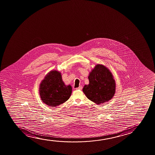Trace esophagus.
I'll return each mask as SVG.
<instances>
[{
    "instance_id": "obj_1",
    "label": "esophagus",
    "mask_w": 155,
    "mask_h": 155,
    "mask_svg": "<svg viewBox=\"0 0 155 155\" xmlns=\"http://www.w3.org/2000/svg\"><path fill=\"white\" fill-rule=\"evenodd\" d=\"M82 89V85H80L79 87L76 88V90H81Z\"/></svg>"
}]
</instances>
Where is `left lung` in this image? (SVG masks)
Instances as JSON below:
<instances>
[{
    "label": "left lung",
    "mask_w": 155,
    "mask_h": 155,
    "mask_svg": "<svg viewBox=\"0 0 155 155\" xmlns=\"http://www.w3.org/2000/svg\"><path fill=\"white\" fill-rule=\"evenodd\" d=\"M89 84L84 85L83 91L87 98L96 103L101 104L108 101L115 92V82L109 70L98 64L90 73Z\"/></svg>",
    "instance_id": "8db88e82"
}]
</instances>
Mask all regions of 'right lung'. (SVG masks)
Masks as SVG:
<instances>
[{"label": "right lung", "instance_id": "add662e5", "mask_svg": "<svg viewBox=\"0 0 155 155\" xmlns=\"http://www.w3.org/2000/svg\"><path fill=\"white\" fill-rule=\"evenodd\" d=\"M41 100L46 105L56 107L65 103L72 94V87L65 85L61 73L57 71L49 72L40 85Z\"/></svg>", "mask_w": 155, "mask_h": 155}]
</instances>
